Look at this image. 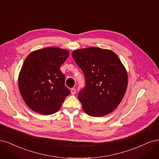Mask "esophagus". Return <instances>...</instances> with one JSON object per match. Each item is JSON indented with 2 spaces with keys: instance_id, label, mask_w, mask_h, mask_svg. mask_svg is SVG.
<instances>
[{
  "instance_id": "1",
  "label": "esophagus",
  "mask_w": 159,
  "mask_h": 159,
  "mask_svg": "<svg viewBox=\"0 0 159 159\" xmlns=\"http://www.w3.org/2000/svg\"><path fill=\"white\" fill-rule=\"evenodd\" d=\"M70 92H71V94H75V93H76V89H74V88H73V89H71V90H70Z\"/></svg>"
}]
</instances>
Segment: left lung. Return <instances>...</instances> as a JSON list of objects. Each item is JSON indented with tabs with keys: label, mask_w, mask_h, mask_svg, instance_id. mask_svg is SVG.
Returning a JSON list of instances; mask_svg holds the SVG:
<instances>
[{
	"label": "left lung",
	"mask_w": 159,
	"mask_h": 159,
	"mask_svg": "<svg viewBox=\"0 0 159 159\" xmlns=\"http://www.w3.org/2000/svg\"><path fill=\"white\" fill-rule=\"evenodd\" d=\"M83 71L86 86L78 98L86 114L102 117L119 106L127 90V72L121 60L111 50L90 47L72 53Z\"/></svg>",
	"instance_id": "1"
}]
</instances>
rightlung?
I'll list each match as a JSON object with an SVG mask.
<instances>
[{
  "instance_id": "obj_1",
  "label": "right lung",
  "mask_w": 159,
  "mask_h": 159,
  "mask_svg": "<svg viewBox=\"0 0 159 159\" xmlns=\"http://www.w3.org/2000/svg\"><path fill=\"white\" fill-rule=\"evenodd\" d=\"M69 55L68 50L49 47L35 50L25 58L18 75V88L25 103L35 112L55 113L70 94L60 70Z\"/></svg>"
}]
</instances>
